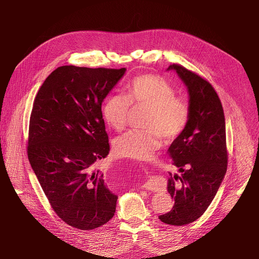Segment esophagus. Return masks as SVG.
Wrapping results in <instances>:
<instances>
[{
	"mask_svg": "<svg viewBox=\"0 0 259 259\" xmlns=\"http://www.w3.org/2000/svg\"><path fill=\"white\" fill-rule=\"evenodd\" d=\"M143 188H145L146 190H150V191L153 192H161L164 191V185H162L161 181L158 178H153L152 180H150L149 182H147Z\"/></svg>",
	"mask_w": 259,
	"mask_h": 259,
	"instance_id": "obj_1",
	"label": "esophagus"
}]
</instances>
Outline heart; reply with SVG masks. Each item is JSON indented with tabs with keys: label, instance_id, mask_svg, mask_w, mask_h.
Segmentation results:
<instances>
[{
	"label": "heart",
	"instance_id": "heart-1",
	"mask_svg": "<svg viewBox=\"0 0 259 259\" xmlns=\"http://www.w3.org/2000/svg\"><path fill=\"white\" fill-rule=\"evenodd\" d=\"M131 105L148 108L144 121L146 130H130L116 138L113 150L118 157L148 160L160 147V138L171 142L180 137L188 124V104L175 98L174 89L161 77L138 76L128 86L127 95L116 93L109 97L103 108L107 124L117 131L124 129Z\"/></svg>",
	"mask_w": 259,
	"mask_h": 259
}]
</instances>
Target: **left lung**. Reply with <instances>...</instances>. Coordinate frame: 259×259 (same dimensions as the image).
Masks as SVG:
<instances>
[{"label":"left lung","instance_id":"1","mask_svg":"<svg viewBox=\"0 0 259 259\" xmlns=\"http://www.w3.org/2000/svg\"><path fill=\"white\" fill-rule=\"evenodd\" d=\"M189 94V120L167 153L182 174L169 173L167 190L173 208L158 219L184 226L198 220L210 206L226 175V121L219 95L209 81L181 65H171Z\"/></svg>","mask_w":259,"mask_h":259}]
</instances>
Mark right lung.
Segmentation results:
<instances>
[{
	"label": "right lung",
	"instance_id": "1",
	"mask_svg": "<svg viewBox=\"0 0 259 259\" xmlns=\"http://www.w3.org/2000/svg\"><path fill=\"white\" fill-rule=\"evenodd\" d=\"M125 73L126 68L62 66L34 99L30 165L54 212L76 229L99 228L115 213L117 195L94 167L110 148L102 103Z\"/></svg>",
	"mask_w": 259,
	"mask_h": 259
}]
</instances>
